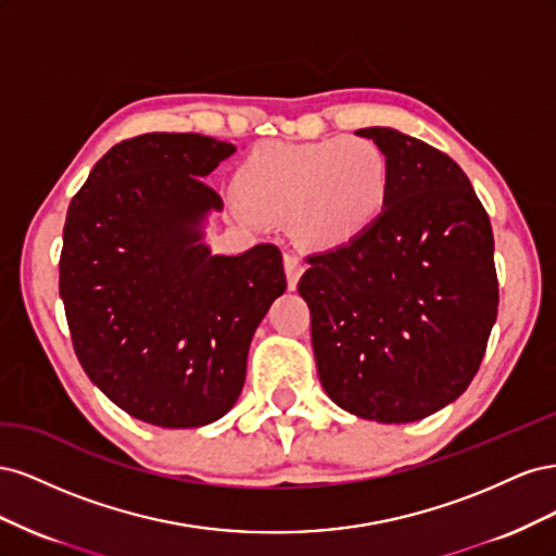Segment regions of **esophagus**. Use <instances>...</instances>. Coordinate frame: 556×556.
<instances>
[{"instance_id": "1", "label": "esophagus", "mask_w": 556, "mask_h": 556, "mask_svg": "<svg viewBox=\"0 0 556 556\" xmlns=\"http://www.w3.org/2000/svg\"><path fill=\"white\" fill-rule=\"evenodd\" d=\"M282 264H285V276H288V288L294 290L301 274H304V262H301L296 255H292V252H288V255L282 257Z\"/></svg>"}]
</instances>
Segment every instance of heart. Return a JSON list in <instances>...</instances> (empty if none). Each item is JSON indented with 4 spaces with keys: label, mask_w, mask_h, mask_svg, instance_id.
Segmentation results:
<instances>
[{
    "label": "heart",
    "mask_w": 556,
    "mask_h": 556,
    "mask_svg": "<svg viewBox=\"0 0 556 556\" xmlns=\"http://www.w3.org/2000/svg\"><path fill=\"white\" fill-rule=\"evenodd\" d=\"M233 192L255 215H294L301 239L333 250L376 223L390 194V162L368 139L266 143L239 166Z\"/></svg>",
    "instance_id": "b5f03b06"
}]
</instances>
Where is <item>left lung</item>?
I'll use <instances>...</instances> for the list:
<instances>
[{"instance_id": "obj_1", "label": "left lung", "mask_w": 556, "mask_h": 556, "mask_svg": "<svg viewBox=\"0 0 556 556\" xmlns=\"http://www.w3.org/2000/svg\"><path fill=\"white\" fill-rule=\"evenodd\" d=\"M387 204L362 237L308 257L317 376L343 410L384 425L445 408L478 374L496 323L494 233L462 166L390 127Z\"/></svg>"}]
</instances>
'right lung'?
Returning <instances> with one entry per match:
<instances>
[{
    "label": "right lung",
    "instance_id": "1",
    "mask_svg": "<svg viewBox=\"0 0 556 556\" xmlns=\"http://www.w3.org/2000/svg\"><path fill=\"white\" fill-rule=\"evenodd\" d=\"M201 134L113 146L72 199L60 296L83 371L141 422L192 429L237 403L252 333L285 292L282 255L260 243L211 255L204 178L233 155Z\"/></svg>",
    "mask_w": 556,
    "mask_h": 556
}]
</instances>
